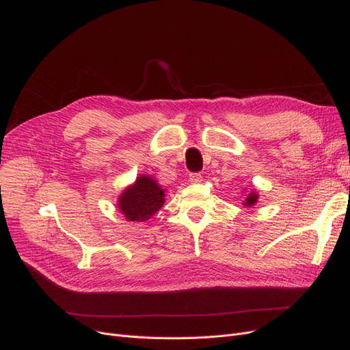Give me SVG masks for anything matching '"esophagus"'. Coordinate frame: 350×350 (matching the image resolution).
Wrapping results in <instances>:
<instances>
[{"mask_svg":"<svg viewBox=\"0 0 350 350\" xmlns=\"http://www.w3.org/2000/svg\"><path fill=\"white\" fill-rule=\"evenodd\" d=\"M189 182H192V184H199V182H202V175L198 172L189 174Z\"/></svg>","mask_w":350,"mask_h":350,"instance_id":"esophagus-1","label":"esophagus"}]
</instances>
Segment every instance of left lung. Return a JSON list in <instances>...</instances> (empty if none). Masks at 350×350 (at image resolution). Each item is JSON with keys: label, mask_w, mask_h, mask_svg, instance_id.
<instances>
[{"label": "left lung", "mask_w": 350, "mask_h": 350, "mask_svg": "<svg viewBox=\"0 0 350 350\" xmlns=\"http://www.w3.org/2000/svg\"><path fill=\"white\" fill-rule=\"evenodd\" d=\"M258 193L255 191H251L247 195H246V199L243 201V205L245 206H254L256 202H258Z\"/></svg>", "instance_id": "8db88e82"}]
</instances>
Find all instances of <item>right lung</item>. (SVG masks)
I'll use <instances>...</instances> for the list:
<instances>
[{"mask_svg": "<svg viewBox=\"0 0 350 350\" xmlns=\"http://www.w3.org/2000/svg\"><path fill=\"white\" fill-rule=\"evenodd\" d=\"M165 202V191L158 182L146 175H141L137 180L124 189L118 199V208L131 222H145L157 213Z\"/></svg>", "mask_w": 350, "mask_h": 350, "instance_id": "obj_1", "label": "right lung"}]
</instances>
